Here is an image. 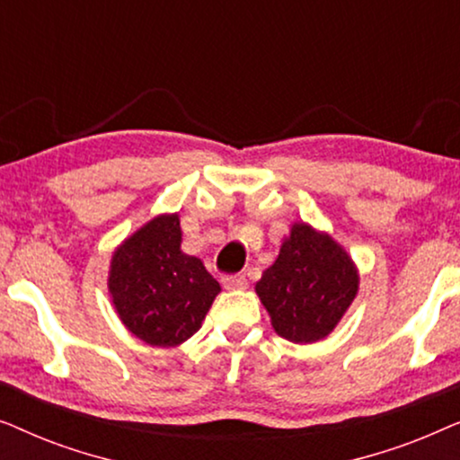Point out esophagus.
<instances>
[{"label": "esophagus", "mask_w": 460, "mask_h": 460, "mask_svg": "<svg viewBox=\"0 0 460 460\" xmlns=\"http://www.w3.org/2000/svg\"><path fill=\"white\" fill-rule=\"evenodd\" d=\"M222 285L228 288V291H238V288H247V279L243 274H234V276H224Z\"/></svg>", "instance_id": "1"}]
</instances>
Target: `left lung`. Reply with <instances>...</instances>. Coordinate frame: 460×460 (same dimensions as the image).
<instances>
[{
	"instance_id": "obj_1",
	"label": "left lung",
	"mask_w": 460,
	"mask_h": 460,
	"mask_svg": "<svg viewBox=\"0 0 460 460\" xmlns=\"http://www.w3.org/2000/svg\"><path fill=\"white\" fill-rule=\"evenodd\" d=\"M356 263L326 232L293 224L276 261L255 285L274 331L293 343H316L339 324L358 295Z\"/></svg>"
}]
</instances>
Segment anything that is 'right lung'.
<instances>
[{
  "instance_id": "right-lung-1",
  "label": "right lung",
  "mask_w": 460,
  "mask_h": 460,
  "mask_svg": "<svg viewBox=\"0 0 460 460\" xmlns=\"http://www.w3.org/2000/svg\"><path fill=\"white\" fill-rule=\"evenodd\" d=\"M178 213L156 216L119 244L111 260L109 293L131 335L175 348L200 329L222 291L199 257L180 249Z\"/></svg>"
}]
</instances>
